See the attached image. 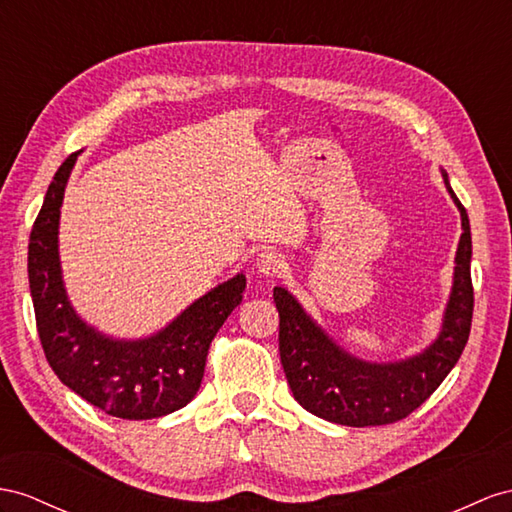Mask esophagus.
I'll list each match as a JSON object with an SVG mask.
<instances>
[{
  "label": "esophagus",
  "mask_w": 512,
  "mask_h": 512,
  "mask_svg": "<svg viewBox=\"0 0 512 512\" xmlns=\"http://www.w3.org/2000/svg\"><path fill=\"white\" fill-rule=\"evenodd\" d=\"M255 266H257V270H259L261 274H266V277H281V274H283L285 268H287L283 255L277 253V251H264V253H259Z\"/></svg>",
  "instance_id": "34e87169"
}]
</instances>
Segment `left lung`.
<instances>
[{
  "label": "left lung",
  "instance_id": "8db88e82",
  "mask_svg": "<svg viewBox=\"0 0 512 512\" xmlns=\"http://www.w3.org/2000/svg\"><path fill=\"white\" fill-rule=\"evenodd\" d=\"M445 188L461 209L463 233L456 251L454 285L441 335L422 355L400 363H365L350 357L324 335L320 326L296 303L274 287L279 309V352L287 383L298 404L326 422L342 426H383L400 422L424 404L461 359L474 313L471 285L469 218L443 173Z\"/></svg>",
  "mask_w": 512,
  "mask_h": 512
}]
</instances>
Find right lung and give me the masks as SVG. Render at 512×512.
Returning <instances> with one entry per match:
<instances>
[{
    "mask_svg": "<svg viewBox=\"0 0 512 512\" xmlns=\"http://www.w3.org/2000/svg\"><path fill=\"white\" fill-rule=\"evenodd\" d=\"M77 160L71 153L49 183L28 246V277L36 329L60 381L112 417L153 419L186 406L201 387L209 344L242 303L244 274L214 287L164 331L119 342L77 318L64 294L58 220L64 186Z\"/></svg>",
    "mask_w": 512,
    "mask_h": 512,
    "instance_id": "add662e5",
    "label": "right lung"
}]
</instances>
